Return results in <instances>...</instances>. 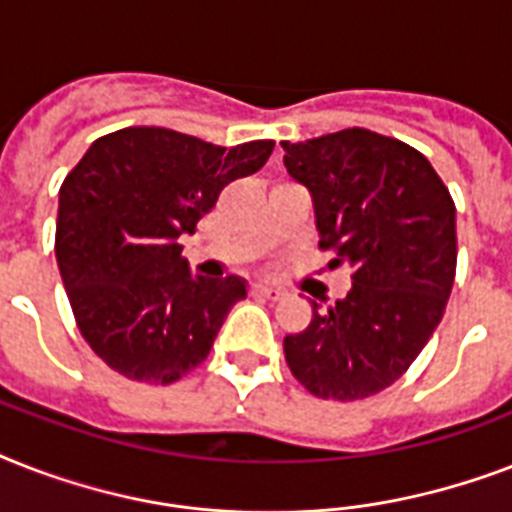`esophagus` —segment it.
<instances>
[{
	"label": "esophagus",
	"instance_id": "obj_1",
	"mask_svg": "<svg viewBox=\"0 0 512 512\" xmlns=\"http://www.w3.org/2000/svg\"><path fill=\"white\" fill-rule=\"evenodd\" d=\"M252 295L263 297V300H281V297H284V289L271 287V284H252Z\"/></svg>",
	"mask_w": 512,
	"mask_h": 512
}]
</instances>
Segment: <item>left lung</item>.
<instances>
[{
  "mask_svg": "<svg viewBox=\"0 0 512 512\" xmlns=\"http://www.w3.org/2000/svg\"><path fill=\"white\" fill-rule=\"evenodd\" d=\"M284 167L311 191L319 247L353 287L284 337L297 380L319 398L358 401L401 377L436 332L457 268L454 201L430 162L401 140L340 130L281 140Z\"/></svg>",
  "mask_w": 512,
  "mask_h": 512,
  "instance_id": "1",
  "label": "left lung"
}]
</instances>
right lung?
<instances>
[{
  "label": "right lung",
  "mask_w": 512,
  "mask_h": 512,
  "mask_svg": "<svg viewBox=\"0 0 512 512\" xmlns=\"http://www.w3.org/2000/svg\"><path fill=\"white\" fill-rule=\"evenodd\" d=\"M273 140L223 148L164 130L103 135L60 185L55 257L90 348L124 377L170 385L212 350L241 276H193L177 239L236 177L268 162Z\"/></svg>",
  "instance_id": "add662e5"
}]
</instances>
